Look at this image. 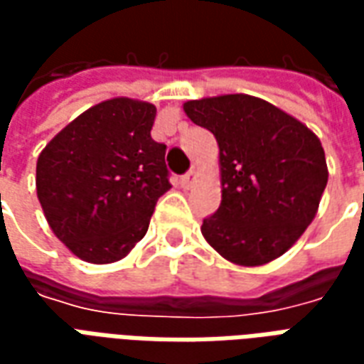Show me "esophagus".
<instances>
[{
  "instance_id": "1",
  "label": "esophagus",
  "mask_w": 364,
  "mask_h": 364,
  "mask_svg": "<svg viewBox=\"0 0 364 364\" xmlns=\"http://www.w3.org/2000/svg\"><path fill=\"white\" fill-rule=\"evenodd\" d=\"M197 177H198L197 171H195V169H191V171H187V173L183 175L181 179H179V185H181L183 189H189L191 185L197 181Z\"/></svg>"
}]
</instances>
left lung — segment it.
<instances>
[{
  "instance_id": "left-lung-1",
  "label": "left lung",
  "mask_w": 364,
  "mask_h": 364,
  "mask_svg": "<svg viewBox=\"0 0 364 364\" xmlns=\"http://www.w3.org/2000/svg\"><path fill=\"white\" fill-rule=\"evenodd\" d=\"M220 148L222 203L200 232L224 259L255 267L304 234L328 185L321 142L300 120L252 95L183 105Z\"/></svg>"
}]
</instances>
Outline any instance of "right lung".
I'll return each instance as SVG.
<instances>
[{
  "label": "right lung",
  "mask_w": 364,
  "mask_h": 364,
  "mask_svg": "<svg viewBox=\"0 0 364 364\" xmlns=\"http://www.w3.org/2000/svg\"><path fill=\"white\" fill-rule=\"evenodd\" d=\"M156 107L109 99L72 120L36 161V195L68 250L90 263L122 259L171 189L166 144L151 140Z\"/></svg>",
  "instance_id": "add662e5"
}]
</instances>
